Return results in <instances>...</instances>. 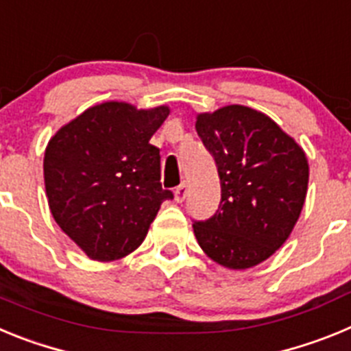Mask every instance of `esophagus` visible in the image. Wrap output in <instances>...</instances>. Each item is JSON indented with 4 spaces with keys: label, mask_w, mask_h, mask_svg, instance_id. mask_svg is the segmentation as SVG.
Returning a JSON list of instances; mask_svg holds the SVG:
<instances>
[{
    "label": "esophagus",
    "mask_w": 351,
    "mask_h": 351,
    "mask_svg": "<svg viewBox=\"0 0 351 351\" xmlns=\"http://www.w3.org/2000/svg\"><path fill=\"white\" fill-rule=\"evenodd\" d=\"M186 193H188V186H186V182H182V184H179L178 188H176V191H173V195H176V202H184Z\"/></svg>",
    "instance_id": "obj_1"
}]
</instances>
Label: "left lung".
<instances>
[{"instance_id":"obj_1","label":"left lung","mask_w":351,"mask_h":351,"mask_svg":"<svg viewBox=\"0 0 351 351\" xmlns=\"http://www.w3.org/2000/svg\"><path fill=\"white\" fill-rule=\"evenodd\" d=\"M195 128L221 184L218 210L193 223L195 237L223 267H253L283 246L299 219L309 179L306 154L271 117L244 105L200 114Z\"/></svg>"}]
</instances>
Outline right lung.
<instances>
[{"instance_id": "obj_1", "label": "right lung", "mask_w": 351, "mask_h": 351, "mask_svg": "<svg viewBox=\"0 0 351 351\" xmlns=\"http://www.w3.org/2000/svg\"><path fill=\"white\" fill-rule=\"evenodd\" d=\"M169 107L137 110L107 101L56 133L45 149L49 207L61 230L93 260L137 250L163 200L160 149L149 144Z\"/></svg>"}]
</instances>
